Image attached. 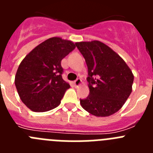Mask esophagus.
Wrapping results in <instances>:
<instances>
[{
	"mask_svg": "<svg viewBox=\"0 0 153 153\" xmlns=\"http://www.w3.org/2000/svg\"><path fill=\"white\" fill-rule=\"evenodd\" d=\"M81 84H82V80H81V79H79V78H77V79L74 81V86H75L76 87H79V86H81Z\"/></svg>",
	"mask_w": 153,
	"mask_h": 153,
	"instance_id": "34e87169",
	"label": "esophagus"
}]
</instances>
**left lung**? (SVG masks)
<instances>
[{"label":"left lung","instance_id":"8db88e82","mask_svg":"<svg viewBox=\"0 0 153 153\" xmlns=\"http://www.w3.org/2000/svg\"><path fill=\"white\" fill-rule=\"evenodd\" d=\"M76 46L88 68L90 94L80 100L81 106L96 117L114 114L132 93L134 76L130 68L118 53L99 40L77 42Z\"/></svg>","mask_w":153,"mask_h":153}]
</instances>
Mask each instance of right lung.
<instances>
[{"mask_svg":"<svg viewBox=\"0 0 153 153\" xmlns=\"http://www.w3.org/2000/svg\"><path fill=\"white\" fill-rule=\"evenodd\" d=\"M75 47L70 40L51 37L36 46L20 63L14 83L21 101L30 110L47 112L60 105L70 87L62 78L61 60Z\"/></svg>","mask_w":153,"mask_h":153,"instance_id":"1","label":"right lung"}]
</instances>
